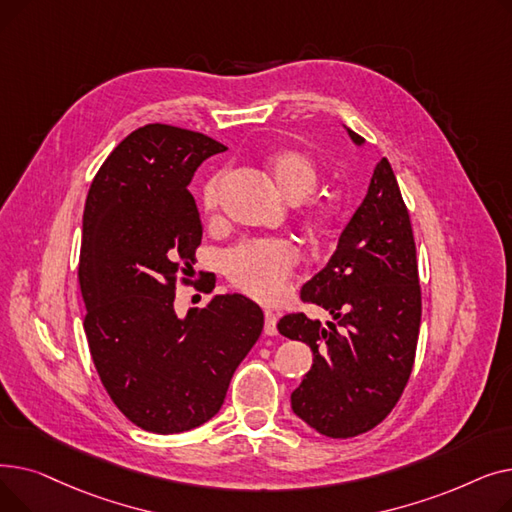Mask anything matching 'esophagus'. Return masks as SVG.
<instances>
[{
    "label": "esophagus",
    "instance_id": "34e87169",
    "mask_svg": "<svg viewBox=\"0 0 512 512\" xmlns=\"http://www.w3.org/2000/svg\"><path fill=\"white\" fill-rule=\"evenodd\" d=\"M278 315L272 313V311H265V334L267 336H276L278 334Z\"/></svg>",
    "mask_w": 512,
    "mask_h": 512
}]
</instances>
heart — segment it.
I'll return each mask as SVG.
<instances>
[{
	"label": "heart",
	"instance_id": "1",
	"mask_svg": "<svg viewBox=\"0 0 512 512\" xmlns=\"http://www.w3.org/2000/svg\"><path fill=\"white\" fill-rule=\"evenodd\" d=\"M270 176L282 197L297 203L311 195L317 186L315 161L297 149L278 151L270 164ZM222 174H213L205 180L199 193V205L205 213H213L220 205ZM338 218L334 203H313L307 207L305 224L315 234H326ZM299 263V253L292 242L284 238H261L240 242L224 257V274L228 280L249 297L261 303L278 301L294 267Z\"/></svg>",
	"mask_w": 512,
	"mask_h": 512
}]
</instances>
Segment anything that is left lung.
Returning <instances> with one entry per match:
<instances>
[{
	"instance_id": "obj_1",
	"label": "left lung",
	"mask_w": 512,
	"mask_h": 512,
	"mask_svg": "<svg viewBox=\"0 0 512 512\" xmlns=\"http://www.w3.org/2000/svg\"><path fill=\"white\" fill-rule=\"evenodd\" d=\"M355 145L365 139L346 128ZM301 299L326 309L321 326L290 313L278 330L311 346L313 365L290 394L292 411L328 438H353L382 423L405 390L421 324L411 220L390 161L375 166L367 195L324 270Z\"/></svg>"
}]
</instances>
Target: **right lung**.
<instances>
[{"label": "right lung", "mask_w": 512, "mask_h": 512, "mask_svg": "<svg viewBox=\"0 0 512 512\" xmlns=\"http://www.w3.org/2000/svg\"><path fill=\"white\" fill-rule=\"evenodd\" d=\"M226 147L201 132L147 124L99 168L83 215L78 282L95 369L114 405L141 429L180 434L224 405L232 375L263 330L242 294L174 309L176 278L193 272L203 226L188 184ZM213 290L215 278H207Z\"/></svg>", "instance_id": "1"}]
</instances>
